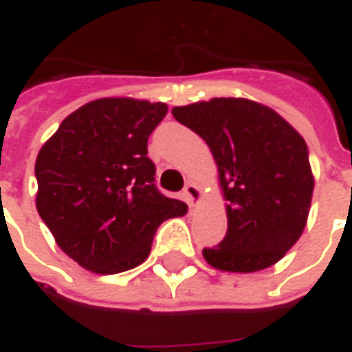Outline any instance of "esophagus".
I'll list each match as a JSON object with an SVG mask.
<instances>
[{
    "instance_id": "obj_1",
    "label": "esophagus",
    "mask_w": 352,
    "mask_h": 352,
    "mask_svg": "<svg viewBox=\"0 0 352 352\" xmlns=\"http://www.w3.org/2000/svg\"><path fill=\"white\" fill-rule=\"evenodd\" d=\"M184 198H186V201H188V206L194 207L196 204H198L199 199L204 198V190L199 188L198 184H194V183L186 184V186H184Z\"/></svg>"
}]
</instances>
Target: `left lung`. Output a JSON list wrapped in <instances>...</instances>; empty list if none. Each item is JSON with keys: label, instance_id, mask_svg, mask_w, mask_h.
<instances>
[{"label": "left lung", "instance_id": "obj_1", "mask_svg": "<svg viewBox=\"0 0 352 352\" xmlns=\"http://www.w3.org/2000/svg\"><path fill=\"white\" fill-rule=\"evenodd\" d=\"M171 115L206 141L219 168L228 232L204 258L214 270L252 273L277 264L302 236L315 179L303 138L273 109L213 98Z\"/></svg>", "mask_w": 352, "mask_h": 352}]
</instances>
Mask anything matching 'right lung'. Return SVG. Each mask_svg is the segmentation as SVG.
<instances>
[{
  "label": "right lung",
  "instance_id": "obj_1",
  "mask_svg": "<svg viewBox=\"0 0 352 352\" xmlns=\"http://www.w3.org/2000/svg\"><path fill=\"white\" fill-rule=\"evenodd\" d=\"M166 103L101 98L65 116L35 160V206L58 247L88 272L143 264L162 222L188 207L154 184L146 141Z\"/></svg>",
  "mask_w": 352,
  "mask_h": 352
}]
</instances>
